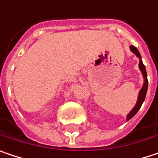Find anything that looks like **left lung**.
<instances>
[{
  "label": "left lung",
  "instance_id": "8db88e82",
  "mask_svg": "<svg viewBox=\"0 0 158 158\" xmlns=\"http://www.w3.org/2000/svg\"><path fill=\"white\" fill-rule=\"evenodd\" d=\"M130 49L131 51L137 56V57H139L140 58V62H139V68L141 70V72H142V73H143V75H144V78H145V83H144V85H143V87L142 89L140 90V92H139V95H138V99H137V103H136V105L135 106V107L133 108V110L130 112L128 114V115H127V120L128 121L129 119H131L137 112H138V110L140 109L141 107V106H142V104H143V102L145 101V98H146V94H147V91H148V75H147V71H146V67H145V65H144V64H143V62H142V60H141V56H140V53H139V52L137 51V49L135 47V46H133V45H131L130 46Z\"/></svg>",
  "mask_w": 158,
  "mask_h": 158
}]
</instances>
